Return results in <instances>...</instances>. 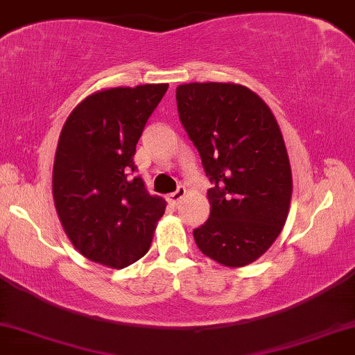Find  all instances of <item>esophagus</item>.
<instances>
[{
	"instance_id": "34e87169",
	"label": "esophagus",
	"mask_w": 355,
	"mask_h": 355,
	"mask_svg": "<svg viewBox=\"0 0 355 355\" xmlns=\"http://www.w3.org/2000/svg\"><path fill=\"white\" fill-rule=\"evenodd\" d=\"M185 193H187V189L183 185H180L177 190L173 191V193L168 195V202H172L173 205H177V203L180 202L183 197H185Z\"/></svg>"
}]
</instances>
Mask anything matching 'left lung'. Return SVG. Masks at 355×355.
<instances>
[{"label":"left lung","mask_w":355,"mask_h":355,"mask_svg":"<svg viewBox=\"0 0 355 355\" xmlns=\"http://www.w3.org/2000/svg\"><path fill=\"white\" fill-rule=\"evenodd\" d=\"M182 126L209 177L210 217L193 230L202 254L227 267L254 262L287 220L292 173L270 108L234 83L177 88Z\"/></svg>","instance_id":"8db88e82"}]
</instances>
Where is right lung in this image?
Wrapping results in <instances>:
<instances>
[{"instance_id":"add662e5","label":"right lung","mask_w":355,"mask_h":355,"mask_svg":"<svg viewBox=\"0 0 355 355\" xmlns=\"http://www.w3.org/2000/svg\"><path fill=\"white\" fill-rule=\"evenodd\" d=\"M168 85L110 88L71 112L56 146L53 198L68 239L93 262L123 268L148 252L165 200L152 197L133 162Z\"/></svg>"}]
</instances>
